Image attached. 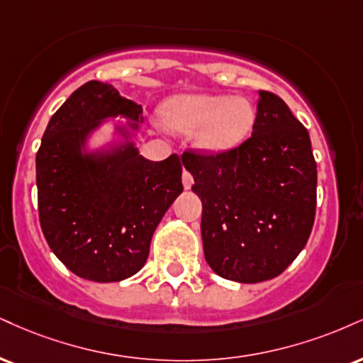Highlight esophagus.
<instances>
[{
  "label": "esophagus",
  "mask_w": 363,
  "mask_h": 363,
  "mask_svg": "<svg viewBox=\"0 0 363 363\" xmlns=\"http://www.w3.org/2000/svg\"><path fill=\"white\" fill-rule=\"evenodd\" d=\"M194 179L191 176V172H187V170H182V184H184L186 189H191V186H193Z\"/></svg>",
  "instance_id": "1"
}]
</instances>
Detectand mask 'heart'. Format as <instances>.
Masks as SVG:
<instances>
[{
    "instance_id": "heart-1",
    "label": "heart",
    "mask_w": 363,
    "mask_h": 363,
    "mask_svg": "<svg viewBox=\"0 0 363 363\" xmlns=\"http://www.w3.org/2000/svg\"><path fill=\"white\" fill-rule=\"evenodd\" d=\"M164 123L174 132L196 133V145L206 152L238 147L250 135L255 110L245 98L226 94H181L162 108Z\"/></svg>"
}]
</instances>
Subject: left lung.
I'll return each mask as SVG.
<instances>
[{
    "label": "left lung",
    "mask_w": 363,
    "mask_h": 363,
    "mask_svg": "<svg viewBox=\"0 0 363 363\" xmlns=\"http://www.w3.org/2000/svg\"><path fill=\"white\" fill-rule=\"evenodd\" d=\"M252 137L216 155L184 152L203 203L204 259L220 277H277L311 235L318 170L308 130L276 94L259 91Z\"/></svg>",
    "instance_id": "left-lung-1"
}]
</instances>
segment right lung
<instances>
[{"mask_svg":"<svg viewBox=\"0 0 363 363\" xmlns=\"http://www.w3.org/2000/svg\"><path fill=\"white\" fill-rule=\"evenodd\" d=\"M143 108L108 82L89 81L50 118L37 152L38 216L47 243L71 272L118 282L145 265L154 231L182 193L181 157L140 155ZM121 116L116 140L91 151L90 135Z\"/></svg>","mask_w":363,"mask_h":363,"instance_id":"1","label":"right lung"}]
</instances>
